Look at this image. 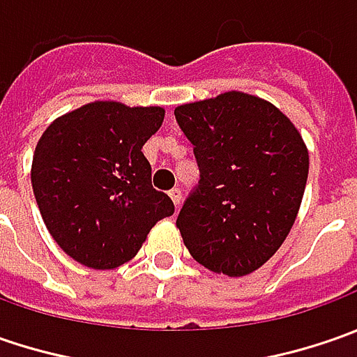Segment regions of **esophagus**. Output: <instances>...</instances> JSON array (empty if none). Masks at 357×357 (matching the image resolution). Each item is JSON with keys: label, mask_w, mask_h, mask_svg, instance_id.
I'll return each instance as SVG.
<instances>
[{"label": "esophagus", "mask_w": 357, "mask_h": 357, "mask_svg": "<svg viewBox=\"0 0 357 357\" xmlns=\"http://www.w3.org/2000/svg\"><path fill=\"white\" fill-rule=\"evenodd\" d=\"M169 197H171L172 202H174V206L178 208V206H181V200H183V192H181V188H172V190H169Z\"/></svg>", "instance_id": "1"}]
</instances>
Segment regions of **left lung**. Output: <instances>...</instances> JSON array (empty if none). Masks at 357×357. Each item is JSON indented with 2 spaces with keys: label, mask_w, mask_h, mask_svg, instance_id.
<instances>
[{
  "label": "left lung",
  "mask_w": 357,
  "mask_h": 357,
  "mask_svg": "<svg viewBox=\"0 0 357 357\" xmlns=\"http://www.w3.org/2000/svg\"><path fill=\"white\" fill-rule=\"evenodd\" d=\"M174 117L195 144L199 186L176 227L190 256L246 276L286 240L308 181V149L292 121L260 97L228 91L181 105Z\"/></svg>",
  "instance_id": "left-lung-1"
}]
</instances>
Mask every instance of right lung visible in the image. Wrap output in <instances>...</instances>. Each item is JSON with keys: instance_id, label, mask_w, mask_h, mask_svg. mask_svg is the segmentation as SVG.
Wrapping results in <instances>:
<instances>
[{"instance_id": "obj_1", "label": "right lung", "mask_w": 357, "mask_h": 357, "mask_svg": "<svg viewBox=\"0 0 357 357\" xmlns=\"http://www.w3.org/2000/svg\"><path fill=\"white\" fill-rule=\"evenodd\" d=\"M162 107L95 101L55 119L35 146L33 195L49 234L95 270L129 262L172 200L153 188L143 144L160 129Z\"/></svg>"}]
</instances>
